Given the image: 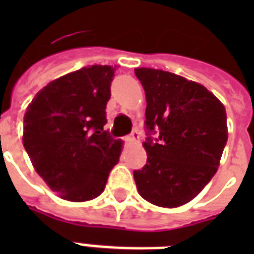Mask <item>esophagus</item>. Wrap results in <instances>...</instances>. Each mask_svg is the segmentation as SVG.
Masks as SVG:
<instances>
[{"instance_id": "34e87169", "label": "esophagus", "mask_w": 254, "mask_h": 254, "mask_svg": "<svg viewBox=\"0 0 254 254\" xmlns=\"http://www.w3.org/2000/svg\"><path fill=\"white\" fill-rule=\"evenodd\" d=\"M139 135H141V133H139L138 129H133V131L130 133V137H129V139H130V141H134V142H137V141H139Z\"/></svg>"}]
</instances>
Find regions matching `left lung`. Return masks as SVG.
<instances>
[{"label":"left lung","instance_id":"1","mask_svg":"<svg viewBox=\"0 0 254 254\" xmlns=\"http://www.w3.org/2000/svg\"><path fill=\"white\" fill-rule=\"evenodd\" d=\"M134 72L147 103V161L134 170L135 185L151 204L179 207L192 200L217 171L228 139L225 108L207 88L179 75L154 68Z\"/></svg>","mask_w":254,"mask_h":254}]
</instances>
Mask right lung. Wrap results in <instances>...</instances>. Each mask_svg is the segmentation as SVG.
Returning <instances> with one entry per match:
<instances>
[{"mask_svg":"<svg viewBox=\"0 0 254 254\" xmlns=\"http://www.w3.org/2000/svg\"><path fill=\"white\" fill-rule=\"evenodd\" d=\"M111 65L83 67L38 92L23 117V146L54 192L95 199L119 162L123 142L104 130L115 76Z\"/></svg>","mask_w":254,"mask_h":254,"instance_id":"right-lung-1","label":"right lung"}]
</instances>
